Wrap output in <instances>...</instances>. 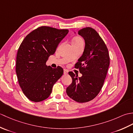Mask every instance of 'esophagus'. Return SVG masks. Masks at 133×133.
Listing matches in <instances>:
<instances>
[{"label":"esophagus","mask_w":133,"mask_h":133,"mask_svg":"<svg viewBox=\"0 0 133 133\" xmlns=\"http://www.w3.org/2000/svg\"><path fill=\"white\" fill-rule=\"evenodd\" d=\"M69 72V71L66 69H64V74H67Z\"/></svg>","instance_id":"esophagus-1"}]
</instances>
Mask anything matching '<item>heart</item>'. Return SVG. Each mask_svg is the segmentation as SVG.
<instances>
[{
    "mask_svg": "<svg viewBox=\"0 0 133 133\" xmlns=\"http://www.w3.org/2000/svg\"><path fill=\"white\" fill-rule=\"evenodd\" d=\"M83 42V40L81 38L79 37V36H75L72 40V43H80V42Z\"/></svg>",
    "mask_w": 133,
    "mask_h": 133,
    "instance_id": "b5f03b06",
    "label": "heart"
}]
</instances>
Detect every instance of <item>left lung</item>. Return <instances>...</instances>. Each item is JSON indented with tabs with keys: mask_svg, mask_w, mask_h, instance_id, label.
<instances>
[{
	"mask_svg": "<svg viewBox=\"0 0 133 133\" xmlns=\"http://www.w3.org/2000/svg\"><path fill=\"white\" fill-rule=\"evenodd\" d=\"M78 34L85 41L83 55L75 65L82 76L78 77L72 71L69 72L72 82L66 92L73 100L84 103L95 98L102 88L109 67L110 56L105 43L94 29L83 28Z\"/></svg>",
	"mask_w": 133,
	"mask_h": 133,
	"instance_id": "1",
	"label": "left lung"
}]
</instances>
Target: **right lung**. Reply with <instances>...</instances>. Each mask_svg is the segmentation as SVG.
<instances>
[{"mask_svg":"<svg viewBox=\"0 0 133 133\" xmlns=\"http://www.w3.org/2000/svg\"><path fill=\"white\" fill-rule=\"evenodd\" d=\"M68 32L67 29L41 26L29 33L20 45L16 72L22 91L30 101L38 102L47 99L63 75L61 67L52 68L46 62Z\"/></svg>","mask_w":133,"mask_h":133,"instance_id":"right-lung-1","label":"right lung"}]
</instances>
